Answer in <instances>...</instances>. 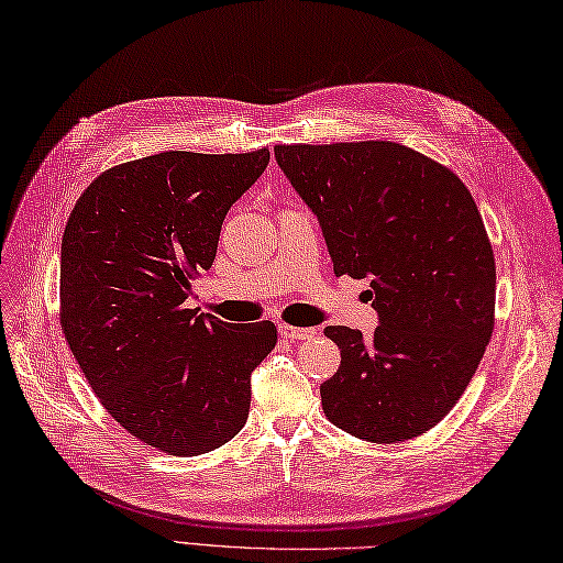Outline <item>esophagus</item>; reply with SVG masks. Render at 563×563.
Returning a JSON list of instances; mask_svg holds the SVG:
<instances>
[{
  "label": "esophagus",
  "mask_w": 563,
  "mask_h": 563,
  "mask_svg": "<svg viewBox=\"0 0 563 563\" xmlns=\"http://www.w3.org/2000/svg\"><path fill=\"white\" fill-rule=\"evenodd\" d=\"M279 334L289 341H300V339H312L318 334V329H306V327H294V324H279Z\"/></svg>",
  "instance_id": "esophagus-1"
}]
</instances>
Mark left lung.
<instances>
[{"instance_id": "1", "label": "left lung", "mask_w": 563, "mask_h": 563, "mask_svg": "<svg viewBox=\"0 0 563 563\" xmlns=\"http://www.w3.org/2000/svg\"><path fill=\"white\" fill-rule=\"evenodd\" d=\"M318 214L334 274L369 277L373 339L332 324L341 351L322 382L329 422L394 444L459 404L495 329L497 267L477 205L444 164L389 141L274 145Z\"/></svg>"}]
</instances>
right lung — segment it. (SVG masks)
<instances>
[{
  "label": "right lung",
  "instance_id": "right-lung-1",
  "mask_svg": "<svg viewBox=\"0 0 563 563\" xmlns=\"http://www.w3.org/2000/svg\"><path fill=\"white\" fill-rule=\"evenodd\" d=\"M269 150H169L102 172L62 239L59 322L68 349L123 430L169 456L241 432L251 373L277 344L269 320L229 324L186 308L212 267L222 222Z\"/></svg>",
  "mask_w": 563,
  "mask_h": 563
}]
</instances>
